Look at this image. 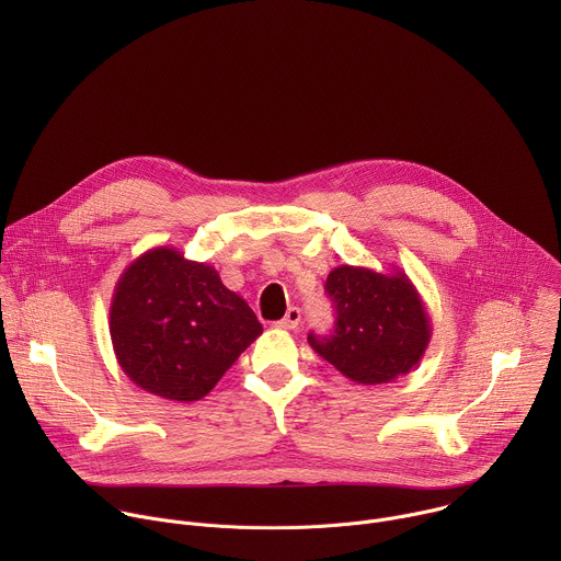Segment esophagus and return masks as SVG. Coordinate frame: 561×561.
Listing matches in <instances>:
<instances>
[{
    "instance_id": "1",
    "label": "esophagus",
    "mask_w": 561,
    "mask_h": 561,
    "mask_svg": "<svg viewBox=\"0 0 561 561\" xmlns=\"http://www.w3.org/2000/svg\"><path fill=\"white\" fill-rule=\"evenodd\" d=\"M299 322H301V310H299V308H295V306H290V308L286 310L284 319H279V322H277V329L295 331V329L299 327Z\"/></svg>"
}]
</instances>
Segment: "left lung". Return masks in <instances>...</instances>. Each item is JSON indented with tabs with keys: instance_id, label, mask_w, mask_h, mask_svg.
<instances>
[{
	"instance_id": "8db88e82",
	"label": "left lung",
	"mask_w": 561,
	"mask_h": 561,
	"mask_svg": "<svg viewBox=\"0 0 561 561\" xmlns=\"http://www.w3.org/2000/svg\"><path fill=\"white\" fill-rule=\"evenodd\" d=\"M337 322L329 337L308 335L312 351L351 381L375 386L411 373L424 357L433 327L422 295L404 271L337 266L327 277Z\"/></svg>"
}]
</instances>
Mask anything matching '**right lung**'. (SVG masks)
Here are the masks:
<instances>
[{
    "label": "right lung",
    "instance_id": "add662e5",
    "mask_svg": "<svg viewBox=\"0 0 561 561\" xmlns=\"http://www.w3.org/2000/svg\"><path fill=\"white\" fill-rule=\"evenodd\" d=\"M108 327L130 381L173 402L206 397L264 331L213 266L169 247L150 249L124 268Z\"/></svg>",
    "mask_w": 561,
    "mask_h": 561
}]
</instances>
